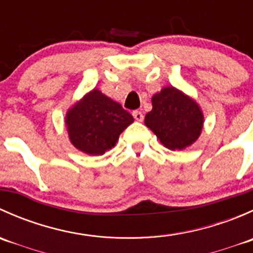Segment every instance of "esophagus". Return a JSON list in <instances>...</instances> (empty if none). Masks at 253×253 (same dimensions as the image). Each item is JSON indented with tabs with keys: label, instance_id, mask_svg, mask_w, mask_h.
I'll list each match as a JSON object with an SVG mask.
<instances>
[{
	"label": "esophagus",
	"instance_id": "obj_1",
	"mask_svg": "<svg viewBox=\"0 0 253 253\" xmlns=\"http://www.w3.org/2000/svg\"><path fill=\"white\" fill-rule=\"evenodd\" d=\"M132 115H133V117H134V120H136V121H138V122H141V121H143V114L141 111H133L132 112Z\"/></svg>",
	"mask_w": 253,
	"mask_h": 253
}]
</instances>
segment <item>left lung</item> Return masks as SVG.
<instances>
[{
    "mask_svg": "<svg viewBox=\"0 0 253 253\" xmlns=\"http://www.w3.org/2000/svg\"><path fill=\"white\" fill-rule=\"evenodd\" d=\"M152 105L144 124L168 149L182 150L200 138L205 115L190 95L168 85L153 95Z\"/></svg>",
    "mask_w": 253,
    "mask_h": 253,
    "instance_id": "8db88e82",
    "label": "left lung"
}]
</instances>
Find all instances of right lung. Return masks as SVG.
I'll return each instance as SVG.
<instances>
[{
    "label": "right lung",
    "instance_id": "1",
    "mask_svg": "<svg viewBox=\"0 0 253 253\" xmlns=\"http://www.w3.org/2000/svg\"><path fill=\"white\" fill-rule=\"evenodd\" d=\"M121 104L94 88L66 112V128L73 147L88 155H103L116 145L133 122Z\"/></svg>",
    "mask_w": 253,
    "mask_h": 253
}]
</instances>
